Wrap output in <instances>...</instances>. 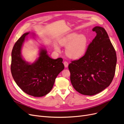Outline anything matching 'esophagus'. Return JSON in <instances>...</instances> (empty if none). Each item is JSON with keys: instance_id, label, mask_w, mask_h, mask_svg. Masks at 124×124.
<instances>
[{"instance_id": "obj_1", "label": "esophagus", "mask_w": 124, "mask_h": 124, "mask_svg": "<svg viewBox=\"0 0 124 124\" xmlns=\"http://www.w3.org/2000/svg\"><path fill=\"white\" fill-rule=\"evenodd\" d=\"M64 65L65 67H67L68 66V63L67 61H64Z\"/></svg>"}]
</instances>
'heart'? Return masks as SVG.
<instances>
[{
  "mask_svg": "<svg viewBox=\"0 0 124 124\" xmlns=\"http://www.w3.org/2000/svg\"><path fill=\"white\" fill-rule=\"evenodd\" d=\"M88 40L83 34L76 33L68 34L59 41L62 46H67L66 53L70 58L77 59L83 57L86 53ZM58 49V47H56Z\"/></svg>",
  "mask_w": 124,
  "mask_h": 124,
  "instance_id": "heart-1",
  "label": "heart"
}]
</instances>
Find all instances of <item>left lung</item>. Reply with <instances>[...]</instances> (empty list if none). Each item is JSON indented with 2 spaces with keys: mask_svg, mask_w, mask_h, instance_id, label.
<instances>
[{
  "mask_svg": "<svg viewBox=\"0 0 124 124\" xmlns=\"http://www.w3.org/2000/svg\"><path fill=\"white\" fill-rule=\"evenodd\" d=\"M97 36L79 60L68 65L71 84L78 92L86 95L97 94L109 86L115 74L116 50L102 27L93 29Z\"/></svg>",
  "mask_w": 124,
  "mask_h": 124,
  "instance_id": "obj_1",
  "label": "left lung"
}]
</instances>
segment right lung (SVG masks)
Returning <instances> with one entry per match:
<instances>
[{
    "label": "right lung",
    "instance_id": "obj_1",
    "mask_svg": "<svg viewBox=\"0 0 124 124\" xmlns=\"http://www.w3.org/2000/svg\"><path fill=\"white\" fill-rule=\"evenodd\" d=\"M29 34H24L14 45L11 70L14 80L22 91L33 97H41L52 90L55 79L64 66L61 58H50L43 48L40 49L39 57L34 63L26 62L22 58L21 50Z\"/></svg>",
    "mask_w": 124,
    "mask_h": 124
}]
</instances>
